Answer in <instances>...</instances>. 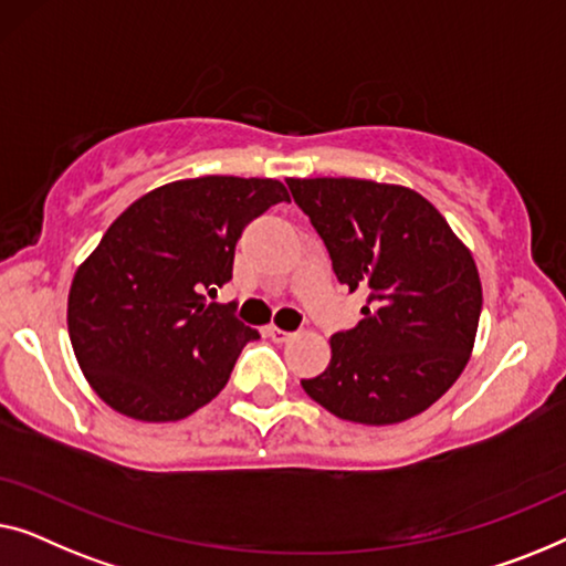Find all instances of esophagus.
<instances>
[{
	"instance_id": "obj_1",
	"label": "esophagus",
	"mask_w": 566,
	"mask_h": 566,
	"mask_svg": "<svg viewBox=\"0 0 566 566\" xmlns=\"http://www.w3.org/2000/svg\"><path fill=\"white\" fill-rule=\"evenodd\" d=\"M266 336L272 338V340H276V344H286V340H290V338L294 336V333L276 328V325H269V328H266Z\"/></svg>"
}]
</instances>
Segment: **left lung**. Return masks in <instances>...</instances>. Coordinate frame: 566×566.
<instances>
[{"label": "left lung", "mask_w": 566, "mask_h": 566, "mask_svg": "<svg viewBox=\"0 0 566 566\" xmlns=\"http://www.w3.org/2000/svg\"><path fill=\"white\" fill-rule=\"evenodd\" d=\"M361 321L331 336L305 392L336 418L402 423L431 408L472 356L482 282L472 251L416 189L352 177L286 179Z\"/></svg>", "instance_id": "obj_1"}]
</instances>
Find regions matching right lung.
<instances>
[{"mask_svg":"<svg viewBox=\"0 0 566 566\" xmlns=\"http://www.w3.org/2000/svg\"><path fill=\"white\" fill-rule=\"evenodd\" d=\"M290 192L276 179L200 177L150 189L102 235L69 290V336L86 381L143 423L200 410L259 331L205 292L233 280L235 243Z\"/></svg>","mask_w":566,"mask_h":566,"instance_id":"1","label":"right lung"}]
</instances>
